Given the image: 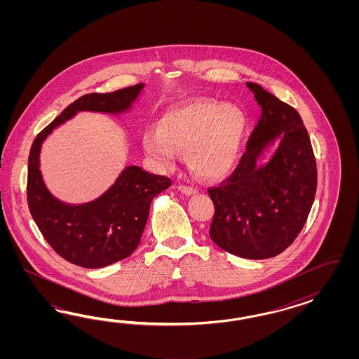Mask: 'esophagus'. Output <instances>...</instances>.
<instances>
[{"mask_svg":"<svg viewBox=\"0 0 359 359\" xmlns=\"http://www.w3.org/2000/svg\"><path fill=\"white\" fill-rule=\"evenodd\" d=\"M177 188H179L180 192H183L185 195H195L196 192H197V188L194 187V185L180 184Z\"/></svg>","mask_w":359,"mask_h":359,"instance_id":"obj_1","label":"esophagus"}]
</instances>
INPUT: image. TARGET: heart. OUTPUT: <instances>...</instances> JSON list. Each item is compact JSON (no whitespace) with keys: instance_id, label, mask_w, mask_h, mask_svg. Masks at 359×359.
<instances>
[{"instance_id":"heart-1","label":"heart","mask_w":359,"mask_h":359,"mask_svg":"<svg viewBox=\"0 0 359 359\" xmlns=\"http://www.w3.org/2000/svg\"><path fill=\"white\" fill-rule=\"evenodd\" d=\"M245 118L236 105L196 100L168 109L159 131H146V151L159 163L170 165L177 151L187 150L194 172L208 179L229 174L238 161Z\"/></svg>"}]
</instances>
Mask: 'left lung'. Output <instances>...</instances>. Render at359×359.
Listing matches in <instances>:
<instances>
[{
	"instance_id": "left-lung-1",
	"label": "left lung",
	"mask_w": 359,
	"mask_h": 359,
	"mask_svg": "<svg viewBox=\"0 0 359 359\" xmlns=\"http://www.w3.org/2000/svg\"><path fill=\"white\" fill-rule=\"evenodd\" d=\"M262 109L246 151L231 175L208 188L215 204L210 239L233 255L266 259L285 250L306 222L315 200V154L300 114L255 84H246ZM280 137L272 159L256 165L264 149Z\"/></svg>"
}]
</instances>
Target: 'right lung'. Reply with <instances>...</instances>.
Segmentation results:
<instances>
[{"mask_svg":"<svg viewBox=\"0 0 359 359\" xmlns=\"http://www.w3.org/2000/svg\"><path fill=\"white\" fill-rule=\"evenodd\" d=\"M143 84L111 93H88L63 110L34 140L27 170V204L36 226L56 254L84 269H101L130 257L141 242L152 198L171 179L129 165L96 200L72 205L56 198L39 170L41 147L47 135L77 111L118 114L130 108Z\"/></svg>","mask_w":359,"mask_h":359,"instance_id":"obj_1","label":"right lung"}]
</instances>
